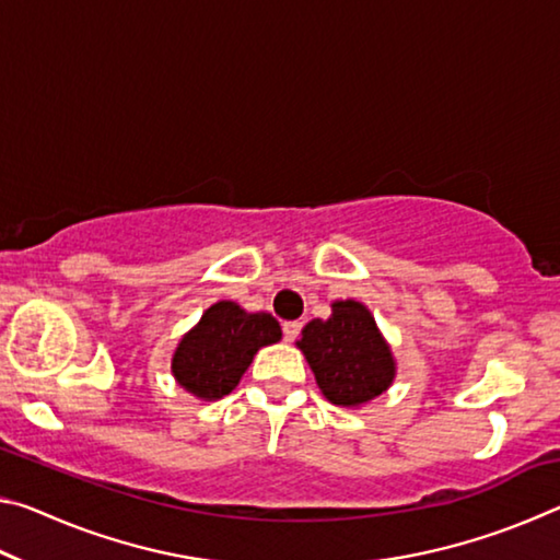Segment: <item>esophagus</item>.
Segmentation results:
<instances>
[{"mask_svg":"<svg viewBox=\"0 0 560 560\" xmlns=\"http://www.w3.org/2000/svg\"><path fill=\"white\" fill-rule=\"evenodd\" d=\"M299 330H301V324L299 320H287V324H283V338L287 340H293L299 336Z\"/></svg>","mask_w":560,"mask_h":560,"instance_id":"obj_1","label":"esophagus"}]
</instances>
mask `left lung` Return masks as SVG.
<instances>
[{
  "label": "left lung",
  "mask_w": 560,
  "mask_h": 560,
  "mask_svg": "<svg viewBox=\"0 0 560 560\" xmlns=\"http://www.w3.org/2000/svg\"><path fill=\"white\" fill-rule=\"evenodd\" d=\"M330 308V318H314L303 326L296 346L306 355L326 400L360 407L393 385V350L363 303L334 301Z\"/></svg>",
  "instance_id": "left-lung-1"
}]
</instances>
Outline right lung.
<instances>
[{
	"label": "right lung",
	"instance_id": "add662e5",
	"mask_svg": "<svg viewBox=\"0 0 560 560\" xmlns=\"http://www.w3.org/2000/svg\"><path fill=\"white\" fill-rule=\"evenodd\" d=\"M281 340L271 314H246L234 301H217L175 348V381L200 400H220L240 385L257 350Z\"/></svg>",
	"mask_w": 560,
	"mask_h": 560
}]
</instances>
